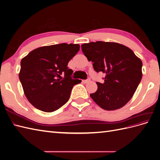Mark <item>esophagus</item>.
<instances>
[{
    "instance_id": "34e87169",
    "label": "esophagus",
    "mask_w": 160,
    "mask_h": 160,
    "mask_svg": "<svg viewBox=\"0 0 160 160\" xmlns=\"http://www.w3.org/2000/svg\"><path fill=\"white\" fill-rule=\"evenodd\" d=\"M91 81V79H90V78H88V79H85V80H83L82 81V82H83V83H89V82Z\"/></svg>"
}]
</instances>
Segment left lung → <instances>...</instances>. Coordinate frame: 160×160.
I'll use <instances>...</instances> for the list:
<instances>
[{"instance_id": "8db88e82", "label": "left lung", "mask_w": 160, "mask_h": 160, "mask_svg": "<svg viewBox=\"0 0 160 160\" xmlns=\"http://www.w3.org/2000/svg\"><path fill=\"white\" fill-rule=\"evenodd\" d=\"M82 51L95 71L105 75L104 83L90 95L105 110L122 108L132 99L142 78V62L128 47L113 42L84 43Z\"/></svg>"}]
</instances>
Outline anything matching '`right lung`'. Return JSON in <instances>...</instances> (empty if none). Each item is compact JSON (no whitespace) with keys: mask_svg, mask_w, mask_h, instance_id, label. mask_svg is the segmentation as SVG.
<instances>
[{"mask_svg":"<svg viewBox=\"0 0 160 160\" xmlns=\"http://www.w3.org/2000/svg\"><path fill=\"white\" fill-rule=\"evenodd\" d=\"M79 47L72 43L44 46L22 58L19 79L27 99L34 107L50 113L68 101L73 86L81 82L71 79L73 71L67 67Z\"/></svg>","mask_w":160,"mask_h":160,"instance_id":"add662e5","label":"right lung"}]
</instances>
